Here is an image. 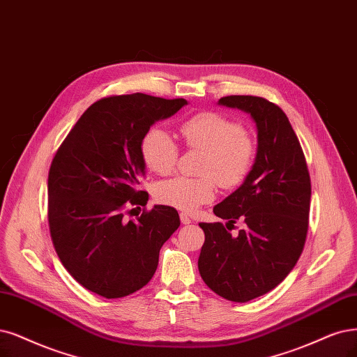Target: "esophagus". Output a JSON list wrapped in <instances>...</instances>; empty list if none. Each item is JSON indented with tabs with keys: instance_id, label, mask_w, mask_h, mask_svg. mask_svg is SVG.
I'll return each mask as SVG.
<instances>
[{
	"instance_id": "1",
	"label": "esophagus",
	"mask_w": 357,
	"mask_h": 357,
	"mask_svg": "<svg viewBox=\"0 0 357 357\" xmlns=\"http://www.w3.org/2000/svg\"><path fill=\"white\" fill-rule=\"evenodd\" d=\"M179 218H181V222L183 223V225H190V223L192 222V220H191V218H190L188 215H185V213H181V215H179Z\"/></svg>"
}]
</instances>
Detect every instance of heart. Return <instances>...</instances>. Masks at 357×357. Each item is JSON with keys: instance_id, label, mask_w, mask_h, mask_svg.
Wrapping results in <instances>:
<instances>
[{"instance_id": "obj_1", "label": "heart", "mask_w": 357, "mask_h": 357, "mask_svg": "<svg viewBox=\"0 0 357 357\" xmlns=\"http://www.w3.org/2000/svg\"><path fill=\"white\" fill-rule=\"evenodd\" d=\"M183 142L191 150L203 151L200 178L176 176L158 183L154 195L158 203L182 212H194L222 188H235L248 176L256 158V145L243 126L215 112L197 113L179 125ZM145 166L157 175H169L178 163L179 149L162 128H151L141 142Z\"/></svg>"}]
</instances>
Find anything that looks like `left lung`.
I'll use <instances>...</instances> for the list:
<instances>
[{
	"label": "left lung",
	"instance_id": "8db88e82",
	"mask_svg": "<svg viewBox=\"0 0 357 357\" xmlns=\"http://www.w3.org/2000/svg\"><path fill=\"white\" fill-rule=\"evenodd\" d=\"M219 105L253 119L257 150L241 185L213 207V213L245 227L236 236L220 222L200 223L206 240L199 271L218 296L245 303L269 293L293 271L306 243L310 176L305 154L287 114L253 96H229Z\"/></svg>",
	"mask_w": 357,
	"mask_h": 357
}]
</instances>
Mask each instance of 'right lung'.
Masks as SVG:
<instances>
[{
	"label": "right lung",
	"mask_w": 357,
	"mask_h": 357,
	"mask_svg": "<svg viewBox=\"0 0 357 357\" xmlns=\"http://www.w3.org/2000/svg\"><path fill=\"white\" fill-rule=\"evenodd\" d=\"M187 104L139 92L101 98L81 116L52 158V244L63 266L89 291L119 298L147 285L162 245L179 228L174 207L157 204L137 220H126L123 210L149 202V194L138 190L145 175L144 135Z\"/></svg>",
	"instance_id": "right-lung-1"
}]
</instances>
